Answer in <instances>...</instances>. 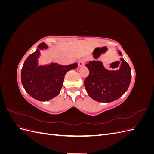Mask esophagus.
Masks as SVG:
<instances>
[{
  "label": "esophagus",
  "instance_id": "34e87169",
  "mask_svg": "<svg viewBox=\"0 0 154 154\" xmlns=\"http://www.w3.org/2000/svg\"><path fill=\"white\" fill-rule=\"evenodd\" d=\"M85 60H83V59H81V60H80L78 61V66H79V67H82V66H84V64H85Z\"/></svg>",
  "mask_w": 154,
  "mask_h": 154
}]
</instances>
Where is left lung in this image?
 Listing matches in <instances>:
<instances>
[{
	"instance_id": "8db88e82",
	"label": "left lung",
	"mask_w": 154,
	"mask_h": 154,
	"mask_svg": "<svg viewBox=\"0 0 154 154\" xmlns=\"http://www.w3.org/2000/svg\"><path fill=\"white\" fill-rule=\"evenodd\" d=\"M119 53H122L119 51ZM119 70L109 71L98 61L86 64L89 74L85 79L84 85L89 96L99 102L113 101L122 96L127 91L131 81V69L128 63L122 58Z\"/></svg>"
}]
</instances>
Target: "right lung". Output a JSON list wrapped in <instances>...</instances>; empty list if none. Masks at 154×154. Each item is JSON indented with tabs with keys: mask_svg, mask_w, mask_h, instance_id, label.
<instances>
[{
	"mask_svg": "<svg viewBox=\"0 0 154 154\" xmlns=\"http://www.w3.org/2000/svg\"><path fill=\"white\" fill-rule=\"evenodd\" d=\"M47 48L44 42L39 44L38 49L25 60L21 71V81L26 91L33 98L43 101L57 96L61 90L66 74L78 67L77 63L68 66L54 63L38 66L37 59L40 49Z\"/></svg>",
	"mask_w": 154,
	"mask_h": 154,
	"instance_id": "obj_1",
	"label": "right lung"
}]
</instances>
